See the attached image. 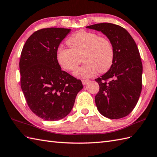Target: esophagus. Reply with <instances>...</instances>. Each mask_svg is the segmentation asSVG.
Returning <instances> with one entry per match:
<instances>
[{"label":"esophagus","mask_w":157,"mask_h":157,"mask_svg":"<svg viewBox=\"0 0 157 157\" xmlns=\"http://www.w3.org/2000/svg\"><path fill=\"white\" fill-rule=\"evenodd\" d=\"M88 82H89V80H82V83L84 85L87 84Z\"/></svg>","instance_id":"1"}]
</instances>
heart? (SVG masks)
Wrapping results in <instances>:
<instances>
[{
	"label": "heart",
	"mask_w": 157,
	"mask_h": 157,
	"mask_svg": "<svg viewBox=\"0 0 157 157\" xmlns=\"http://www.w3.org/2000/svg\"><path fill=\"white\" fill-rule=\"evenodd\" d=\"M68 48L59 46L56 57L60 67L67 71H73L81 62L85 63L75 72L80 78H89L97 71L105 72L113 64L114 50L109 40L98 34L84 30L73 34L67 41Z\"/></svg>",
	"instance_id": "b5f03b06"
}]
</instances>
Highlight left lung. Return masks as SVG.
Here are the masks:
<instances>
[{"label":"left lung","mask_w":157,"mask_h":157,"mask_svg":"<svg viewBox=\"0 0 157 157\" xmlns=\"http://www.w3.org/2000/svg\"><path fill=\"white\" fill-rule=\"evenodd\" d=\"M86 28L101 31L114 50L111 68L95 79L99 85L95 98L97 109L109 119L126 117L137 104L142 90V64L136 44L126 29L113 23H97Z\"/></svg>","instance_id":"left-lung-1"}]
</instances>
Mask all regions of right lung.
Returning <instances> with one entry per match:
<instances>
[{
    "label": "right lung",
    "instance_id": "add662e5",
    "mask_svg": "<svg viewBox=\"0 0 157 157\" xmlns=\"http://www.w3.org/2000/svg\"><path fill=\"white\" fill-rule=\"evenodd\" d=\"M71 29H41L27 39L21 54V87L30 109L47 121L61 120L71 112L82 88L78 80L62 71L59 45Z\"/></svg>",
    "mask_w": 157,
    "mask_h": 157
}]
</instances>
